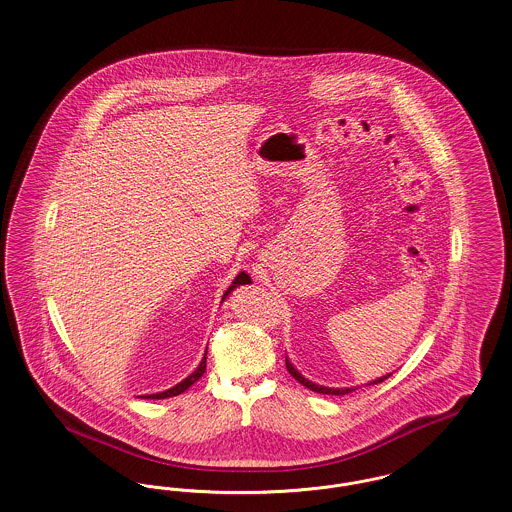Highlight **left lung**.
I'll return each mask as SVG.
<instances>
[{
    "instance_id": "1",
    "label": "left lung",
    "mask_w": 512,
    "mask_h": 512,
    "mask_svg": "<svg viewBox=\"0 0 512 512\" xmlns=\"http://www.w3.org/2000/svg\"><path fill=\"white\" fill-rule=\"evenodd\" d=\"M286 368H288V372L292 374L293 378L299 382V384H303L305 388H309L311 391H317V393H324V395H345V393H351V391H355V388H326V386H318V384H313L311 380H307L295 366L286 359ZM391 374L388 376H382V378H376V380H372L370 384H366V386H374V384H380V382H384V380H388Z\"/></svg>"
}]
</instances>
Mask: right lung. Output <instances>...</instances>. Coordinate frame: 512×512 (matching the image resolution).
<instances>
[{
    "label": "right lung",
    "instance_id": "add662e5",
    "mask_svg": "<svg viewBox=\"0 0 512 512\" xmlns=\"http://www.w3.org/2000/svg\"><path fill=\"white\" fill-rule=\"evenodd\" d=\"M251 282V278L245 274V272H240L236 278H234V282L230 284V288L224 292L222 295V301L226 299V295L232 292L234 288H238V286H244V284H249ZM205 368H207V351H205V355H203V359H201V363L199 366L195 368L194 372L188 376V378H184L180 384H176L174 388L171 390L159 391V393H151V395H142V399H167V397H174V395H180V393H184V391L188 390L192 384H195L201 376H203V372H205Z\"/></svg>",
    "mask_w": 512,
    "mask_h": 512
}]
</instances>
